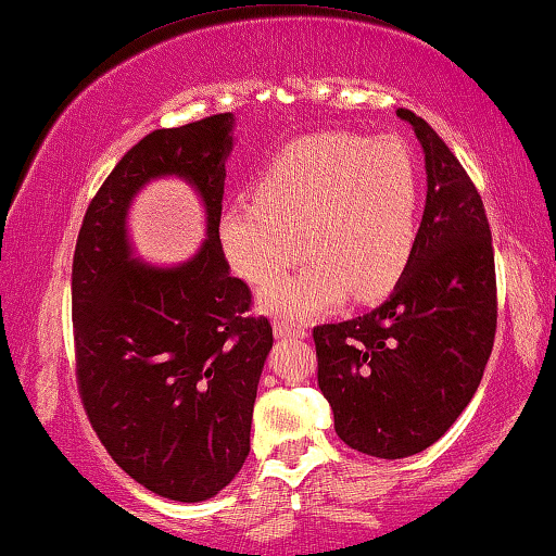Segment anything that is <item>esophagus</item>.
<instances>
[{"instance_id": "34e87169", "label": "esophagus", "mask_w": 556, "mask_h": 556, "mask_svg": "<svg viewBox=\"0 0 556 556\" xmlns=\"http://www.w3.org/2000/svg\"><path fill=\"white\" fill-rule=\"evenodd\" d=\"M273 331H276V338H305L308 331L298 324H288V320H276L273 324Z\"/></svg>"}]
</instances>
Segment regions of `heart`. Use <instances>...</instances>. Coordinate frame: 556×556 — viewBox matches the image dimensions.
Masks as SVG:
<instances>
[{"label":"heart","mask_w":556,"mask_h":556,"mask_svg":"<svg viewBox=\"0 0 556 556\" xmlns=\"http://www.w3.org/2000/svg\"><path fill=\"white\" fill-rule=\"evenodd\" d=\"M253 203L225 207L218 243L230 270L268 283L298 255L308 263L261 293V308L305 320L389 295L414 258L418 167L396 138L316 132L286 144L253 185ZM302 243H296V238Z\"/></svg>","instance_id":"1"}]
</instances>
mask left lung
I'll use <instances>...</instances> for the list:
<instances>
[{"instance_id":"left-lung-1","label":"left lung","mask_w":556,"mask_h":556,"mask_svg":"<svg viewBox=\"0 0 556 556\" xmlns=\"http://www.w3.org/2000/svg\"><path fill=\"white\" fill-rule=\"evenodd\" d=\"M426 163V207L414 258L366 316L313 328L318 386L351 448L404 458L448 431L473 393L496 331L492 230L454 152L412 110Z\"/></svg>"}]
</instances>
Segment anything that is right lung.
Here are the masks:
<instances>
[{"label": "right lung", "mask_w": 556, "mask_h": 556, "mask_svg": "<svg viewBox=\"0 0 556 556\" xmlns=\"http://www.w3.org/2000/svg\"><path fill=\"white\" fill-rule=\"evenodd\" d=\"M236 115L155 130L87 207L72 261V324L85 412L119 469L173 502H205L251 452L253 404L273 349L268 318L218 243ZM180 177L206 207V240L173 266L144 264L126 230L134 195Z\"/></svg>", "instance_id": "obj_1"}]
</instances>
